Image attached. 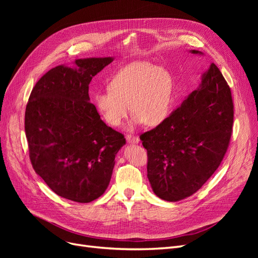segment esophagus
I'll list each match as a JSON object with an SVG mask.
<instances>
[{
	"instance_id": "1",
	"label": "esophagus",
	"mask_w": 258,
	"mask_h": 258,
	"mask_svg": "<svg viewBox=\"0 0 258 258\" xmlns=\"http://www.w3.org/2000/svg\"><path fill=\"white\" fill-rule=\"evenodd\" d=\"M126 140L129 143H132V144H137L140 142V139L134 135H127Z\"/></svg>"
}]
</instances>
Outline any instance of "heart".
<instances>
[{
	"mask_svg": "<svg viewBox=\"0 0 258 258\" xmlns=\"http://www.w3.org/2000/svg\"><path fill=\"white\" fill-rule=\"evenodd\" d=\"M98 92L95 104L104 120L119 127L130 111L131 124L156 126L167 118L173 101V83L165 69L148 62H135L119 70Z\"/></svg>",
	"mask_w": 258,
	"mask_h": 258,
	"instance_id": "1",
	"label": "heart"
}]
</instances>
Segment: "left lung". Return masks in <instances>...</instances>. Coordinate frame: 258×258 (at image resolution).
Wrapping results in <instances>:
<instances>
[{
	"label": "left lung",
	"mask_w": 258,
	"mask_h": 258,
	"mask_svg": "<svg viewBox=\"0 0 258 258\" xmlns=\"http://www.w3.org/2000/svg\"><path fill=\"white\" fill-rule=\"evenodd\" d=\"M232 123L230 88L211 63L199 87L157 127L140 136L147 151V177L154 192L173 202L200 189L227 152Z\"/></svg>",
	"instance_id": "1"
}]
</instances>
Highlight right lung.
I'll return each instance as SVG.
<instances>
[{"label":"right lung","instance_id":"obj_1","mask_svg":"<svg viewBox=\"0 0 258 258\" xmlns=\"http://www.w3.org/2000/svg\"><path fill=\"white\" fill-rule=\"evenodd\" d=\"M112 57L58 66L35 84L28 101L25 130L35 172L66 199L88 204L110 184L115 156L126 144L120 132L100 118L89 102V84Z\"/></svg>","mask_w":258,"mask_h":258}]
</instances>
